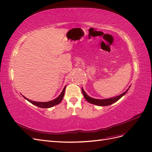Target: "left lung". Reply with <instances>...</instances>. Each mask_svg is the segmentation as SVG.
Listing matches in <instances>:
<instances>
[{
  "instance_id": "left-lung-1",
  "label": "left lung",
  "mask_w": 152,
  "mask_h": 152,
  "mask_svg": "<svg viewBox=\"0 0 152 152\" xmlns=\"http://www.w3.org/2000/svg\"><path fill=\"white\" fill-rule=\"evenodd\" d=\"M130 87V86L129 87L128 89L125 91V92H124L122 94H120V95H118V96H115V97H112V98H110V99H96L92 98V97L89 96L86 93V92H85L83 88H82V92L84 98L86 99V100L88 102L90 103V104L98 105V106H108V105H110L113 104V103H115V102H116L120 99L122 98V97L127 92V91L129 90Z\"/></svg>"
}]
</instances>
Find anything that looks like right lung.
I'll return each instance as SVG.
<instances>
[{"label": "right lung", "instance_id": "1", "mask_svg": "<svg viewBox=\"0 0 152 152\" xmlns=\"http://www.w3.org/2000/svg\"><path fill=\"white\" fill-rule=\"evenodd\" d=\"M65 88H66V86L64 87L62 92H61V94H60L59 95V96L57 97V98L53 99L51 101H48L47 102H35V101H32V100H30L29 99H28L27 98H26V96H24V99H26L27 100H28L29 102L31 103V104H32L33 105H36L37 106L40 108H50V107H52L53 106H55L58 104H60V102H61V101L62 100L63 98H64V94H65Z\"/></svg>", "mask_w": 152, "mask_h": 152}]
</instances>
